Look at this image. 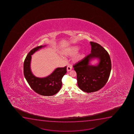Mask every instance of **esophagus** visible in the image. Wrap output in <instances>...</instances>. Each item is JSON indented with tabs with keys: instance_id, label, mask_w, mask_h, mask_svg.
<instances>
[{
	"instance_id": "esophagus-1",
	"label": "esophagus",
	"mask_w": 134,
	"mask_h": 134,
	"mask_svg": "<svg viewBox=\"0 0 134 134\" xmlns=\"http://www.w3.org/2000/svg\"><path fill=\"white\" fill-rule=\"evenodd\" d=\"M72 66H71V65H68L67 66V72L70 71L72 70Z\"/></svg>"
}]
</instances>
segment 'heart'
<instances>
[{"instance_id": "1", "label": "heart", "mask_w": 134, "mask_h": 134, "mask_svg": "<svg viewBox=\"0 0 134 134\" xmlns=\"http://www.w3.org/2000/svg\"><path fill=\"white\" fill-rule=\"evenodd\" d=\"M80 50V47L78 46H73L68 48L65 51L64 53L65 55L68 56L75 55ZM85 53H80L77 54L75 58V60L76 61H80L85 57Z\"/></svg>"}]
</instances>
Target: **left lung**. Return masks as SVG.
<instances>
[{"label":"left lung","mask_w":134,"mask_h":134,"mask_svg":"<svg viewBox=\"0 0 134 134\" xmlns=\"http://www.w3.org/2000/svg\"><path fill=\"white\" fill-rule=\"evenodd\" d=\"M90 54L73 66L77 74L78 86L87 93L103 87L108 80L111 69V60L107 51L98 43L90 41ZM94 58L99 60L97 66L91 65L90 63Z\"/></svg>","instance_id":"8db88e82"}]
</instances>
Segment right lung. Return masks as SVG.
<instances>
[{
	"instance_id": "1",
	"label": "right lung",
	"mask_w": 134,
	"mask_h": 134,
	"mask_svg": "<svg viewBox=\"0 0 134 134\" xmlns=\"http://www.w3.org/2000/svg\"><path fill=\"white\" fill-rule=\"evenodd\" d=\"M45 46L37 47L28 53L24 60V73L26 80L34 91L42 96H50L56 94L61 89L62 86V80L67 72V67L56 68L50 75L44 78H39L34 76L31 69V55Z\"/></svg>"
}]
</instances>
